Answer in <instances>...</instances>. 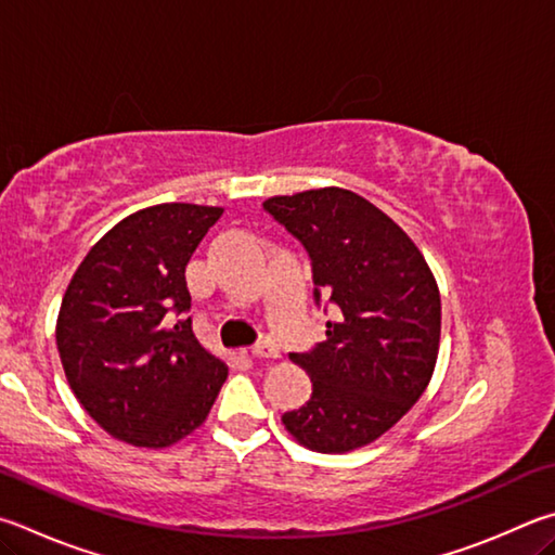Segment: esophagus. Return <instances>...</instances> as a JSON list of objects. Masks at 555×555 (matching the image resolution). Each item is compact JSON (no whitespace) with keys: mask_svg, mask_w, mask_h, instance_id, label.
Listing matches in <instances>:
<instances>
[{"mask_svg":"<svg viewBox=\"0 0 555 555\" xmlns=\"http://www.w3.org/2000/svg\"><path fill=\"white\" fill-rule=\"evenodd\" d=\"M251 357L257 359H279V347L274 341H259V345L251 347Z\"/></svg>","mask_w":555,"mask_h":555,"instance_id":"34e87169","label":"esophagus"}]
</instances>
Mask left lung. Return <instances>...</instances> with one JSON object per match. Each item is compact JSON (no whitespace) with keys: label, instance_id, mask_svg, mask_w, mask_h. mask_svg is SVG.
<instances>
[{"label":"left lung","instance_id":"obj_1","mask_svg":"<svg viewBox=\"0 0 555 555\" xmlns=\"http://www.w3.org/2000/svg\"><path fill=\"white\" fill-rule=\"evenodd\" d=\"M261 206L308 249L315 304L325 296L337 308L327 339L291 354L310 376L312 396L281 422L310 451L366 447L415 405L435 374V274L405 230L354 191L310 189Z\"/></svg>","mask_w":555,"mask_h":555}]
</instances>
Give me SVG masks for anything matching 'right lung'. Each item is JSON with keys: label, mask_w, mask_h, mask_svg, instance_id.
Here are the masks:
<instances>
[{"label": "right lung", "mask_w": 555, "mask_h": 555, "mask_svg": "<svg viewBox=\"0 0 555 555\" xmlns=\"http://www.w3.org/2000/svg\"><path fill=\"white\" fill-rule=\"evenodd\" d=\"M220 216L223 208L196 204L135 210L87 251L65 291L55 341L67 383L126 444H177L204 425L228 378L225 361L184 318L186 264Z\"/></svg>", "instance_id": "1"}]
</instances>
